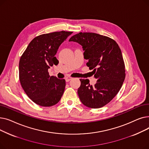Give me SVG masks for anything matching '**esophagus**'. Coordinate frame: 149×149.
Returning a JSON list of instances; mask_svg holds the SVG:
<instances>
[{"label":"esophagus","instance_id":"esophagus-1","mask_svg":"<svg viewBox=\"0 0 149 149\" xmlns=\"http://www.w3.org/2000/svg\"><path fill=\"white\" fill-rule=\"evenodd\" d=\"M71 79H72V78H71V77H67L65 78V80H66V82L69 81Z\"/></svg>","mask_w":149,"mask_h":149}]
</instances>
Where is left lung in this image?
Segmentation results:
<instances>
[{"mask_svg":"<svg viewBox=\"0 0 149 149\" xmlns=\"http://www.w3.org/2000/svg\"><path fill=\"white\" fill-rule=\"evenodd\" d=\"M82 46L86 65L93 70L97 83L80 79L78 95L81 103L93 109L103 107L120 91L126 77L125 65L118 45L113 39L93 33H79L69 39Z\"/></svg>","mask_w":149,"mask_h":149,"instance_id":"8db88e82","label":"left lung"}]
</instances>
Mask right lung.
Wrapping results in <instances>:
<instances>
[{
    "instance_id": "right-lung-1",
    "label": "right lung",
    "mask_w": 149,
    "mask_h": 149,
    "mask_svg": "<svg viewBox=\"0 0 149 149\" xmlns=\"http://www.w3.org/2000/svg\"><path fill=\"white\" fill-rule=\"evenodd\" d=\"M72 33L62 31L44 34L31 41L19 61V80L33 102L43 107L56 104L65 91L66 81L50 76L48 69L57 65L55 57L60 45Z\"/></svg>"
}]
</instances>
